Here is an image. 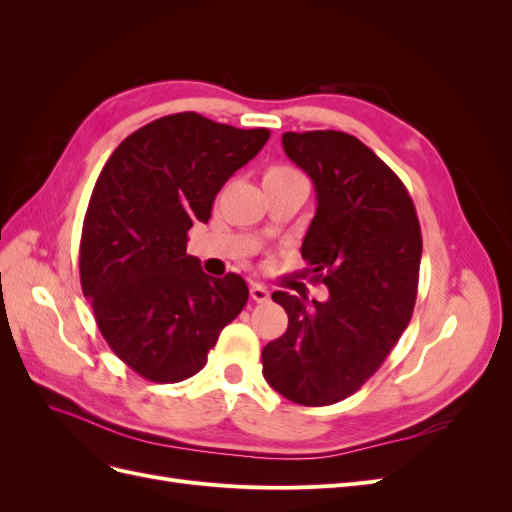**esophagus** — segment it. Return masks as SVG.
I'll list each match as a JSON object with an SVG mask.
<instances>
[{
    "mask_svg": "<svg viewBox=\"0 0 512 512\" xmlns=\"http://www.w3.org/2000/svg\"><path fill=\"white\" fill-rule=\"evenodd\" d=\"M250 297L256 303H267L269 301V290L260 284H250Z\"/></svg>",
    "mask_w": 512,
    "mask_h": 512,
    "instance_id": "1",
    "label": "esophagus"
}]
</instances>
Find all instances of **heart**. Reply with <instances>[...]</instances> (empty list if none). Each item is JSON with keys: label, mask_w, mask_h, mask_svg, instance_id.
Wrapping results in <instances>:
<instances>
[{"label": "heart", "mask_w": 512, "mask_h": 512, "mask_svg": "<svg viewBox=\"0 0 512 512\" xmlns=\"http://www.w3.org/2000/svg\"><path fill=\"white\" fill-rule=\"evenodd\" d=\"M292 181H305V177L299 173L297 168H292L288 164H273L265 170V177H262L265 188H271V185L292 183Z\"/></svg>", "instance_id": "heart-1"}]
</instances>
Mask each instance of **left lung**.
Returning a JSON list of instances; mask_svg holds the SVG:
<instances>
[{
  "label": "left lung",
  "mask_w": 512,
  "mask_h": 512,
  "mask_svg": "<svg viewBox=\"0 0 512 512\" xmlns=\"http://www.w3.org/2000/svg\"><path fill=\"white\" fill-rule=\"evenodd\" d=\"M286 156L316 190L301 256L327 301L277 290L288 329L262 350V376L301 406L342 401L376 374L412 318L421 224L406 185L359 138L335 130L286 132Z\"/></svg>",
  "instance_id": "1"
}]
</instances>
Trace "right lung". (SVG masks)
<instances>
[{
	"label": "right lung",
	"mask_w": 512,
	"mask_h": 512,
	"mask_svg": "<svg viewBox=\"0 0 512 512\" xmlns=\"http://www.w3.org/2000/svg\"><path fill=\"white\" fill-rule=\"evenodd\" d=\"M269 136L177 113L132 132L104 164L83 222L81 286L106 344L138 376L192 378L241 314L243 277L207 275L185 247Z\"/></svg>",
	"instance_id": "1"
}]
</instances>
